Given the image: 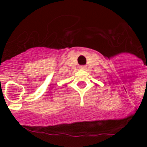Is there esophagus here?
<instances>
[{"label":"esophagus","mask_w":147,"mask_h":147,"mask_svg":"<svg viewBox=\"0 0 147 147\" xmlns=\"http://www.w3.org/2000/svg\"><path fill=\"white\" fill-rule=\"evenodd\" d=\"M79 69H80L81 70H86L87 66H85V65H81V66L79 67Z\"/></svg>","instance_id":"obj_1"}]
</instances>
